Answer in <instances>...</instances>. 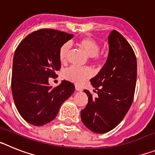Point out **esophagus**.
Instances as JSON below:
<instances>
[{"label":"esophagus","mask_w":155,"mask_h":155,"mask_svg":"<svg viewBox=\"0 0 155 155\" xmlns=\"http://www.w3.org/2000/svg\"><path fill=\"white\" fill-rule=\"evenodd\" d=\"M75 89L78 91H83V88L81 87H80L79 85H75Z\"/></svg>","instance_id":"1"}]
</instances>
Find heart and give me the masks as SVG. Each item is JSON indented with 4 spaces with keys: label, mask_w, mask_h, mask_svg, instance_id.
Returning a JSON list of instances; mask_svg holds the SVG:
<instances>
[{
    "label": "heart",
    "mask_w": 155,
    "mask_h": 155,
    "mask_svg": "<svg viewBox=\"0 0 155 155\" xmlns=\"http://www.w3.org/2000/svg\"><path fill=\"white\" fill-rule=\"evenodd\" d=\"M77 44L89 57H93V61L95 63L99 62L100 60L98 55L100 50L99 44L94 39L91 38H83L78 41ZM70 50L69 43H64L61 46L59 50V58L62 63H65L68 58V52ZM93 74V72L88 68H78L72 66L64 71V76L67 80L73 81L78 84H84V82L90 78Z\"/></svg>",
    "instance_id": "obj_1"
}]
</instances>
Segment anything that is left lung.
Here are the masks:
<instances>
[{"mask_svg": "<svg viewBox=\"0 0 155 155\" xmlns=\"http://www.w3.org/2000/svg\"><path fill=\"white\" fill-rule=\"evenodd\" d=\"M109 55L99 73L91 79L97 90L93 98L89 91L86 107L81 112L84 125L96 134L112 130L125 117L132 105L137 81V58L132 47L119 31L108 37Z\"/></svg>", "mask_w": 155, "mask_h": 155, "instance_id": "left-lung-1", "label": "left lung"}]
</instances>
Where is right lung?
I'll list each match as a JSON object with an SVG mask.
<instances>
[{
	"label": "right lung",
	"instance_id": "add662e5",
	"mask_svg": "<svg viewBox=\"0 0 155 155\" xmlns=\"http://www.w3.org/2000/svg\"><path fill=\"white\" fill-rule=\"evenodd\" d=\"M74 36L58 30L42 28L27 35L13 59L12 91L19 114L34 126H42L57 116L63 102L74 91V84L62 81L52 87L49 78L61 69L59 50Z\"/></svg>",
	"mask_w": 155,
	"mask_h": 155
}]
</instances>
